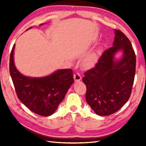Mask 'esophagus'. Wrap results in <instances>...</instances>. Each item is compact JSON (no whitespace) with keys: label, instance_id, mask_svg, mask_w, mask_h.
<instances>
[{"label":"esophagus","instance_id":"34e87169","mask_svg":"<svg viewBox=\"0 0 146 146\" xmlns=\"http://www.w3.org/2000/svg\"><path fill=\"white\" fill-rule=\"evenodd\" d=\"M73 78H74V80H75V82H80V80H82V76H81V75H80V74L78 73H75V75H73Z\"/></svg>","mask_w":146,"mask_h":146}]
</instances>
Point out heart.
Returning a JSON list of instances; mask_svg holds the SVG:
<instances>
[{"instance_id": "b5f03b06", "label": "heart", "mask_w": 146, "mask_h": 146, "mask_svg": "<svg viewBox=\"0 0 146 146\" xmlns=\"http://www.w3.org/2000/svg\"><path fill=\"white\" fill-rule=\"evenodd\" d=\"M97 52L96 51H92L91 52L87 55V56L84 58V60H83L82 62V64L84 67H88L95 60V59L97 56Z\"/></svg>"}]
</instances>
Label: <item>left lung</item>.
Returning <instances> with one entry per match:
<instances>
[{
  "mask_svg": "<svg viewBox=\"0 0 146 146\" xmlns=\"http://www.w3.org/2000/svg\"><path fill=\"white\" fill-rule=\"evenodd\" d=\"M111 48L104 51L95 66L84 74L86 100L100 116L116 112L131 96L135 73L136 58L131 42L119 30L115 29ZM123 54L117 59L116 54Z\"/></svg>",
  "mask_w": 146,
  "mask_h": 146,
  "instance_id": "left-lung-1",
  "label": "left lung"
}]
</instances>
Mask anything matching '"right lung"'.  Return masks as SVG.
Returning <instances> with one entry per match:
<instances>
[{"label": "right lung", "instance_id": "obj_1", "mask_svg": "<svg viewBox=\"0 0 146 146\" xmlns=\"http://www.w3.org/2000/svg\"><path fill=\"white\" fill-rule=\"evenodd\" d=\"M14 49L15 44L10 56L9 71L18 98L33 112L44 117L51 115L73 83V71L58 70L51 75L42 77L25 76L15 67Z\"/></svg>", "mask_w": 146, "mask_h": 146}]
</instances>
